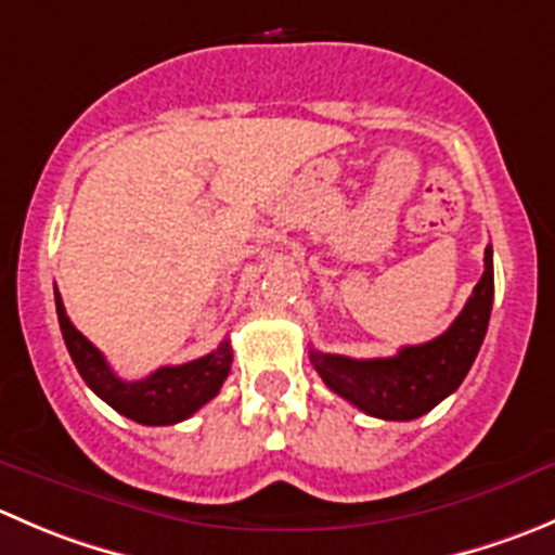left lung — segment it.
Here are the masks:
<instances>
[{
  "label": "left lung",
  "mask_w": 555,
  "mask_h": 555,
  "mask_svg": "<svg viewBox=\"0 0 555 555\" xmlns=\"http://www.w3.org/2000/svg\"><path fill=\"white\" fill-rule=\"evenodd\" d=\"M493 306V249H486V271L464 311L442 336L401 347L392 358L354 360L311 349L317 374L333 392L371 417L414 421L459 390L486 338Z\"/></svg>",
  "instance_id": "8db88e82"
}]
</instances>
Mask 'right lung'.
Wrapping results in <instances>:
<instances>
[{
  "label": "right lung",
  "instance_id": "obj_1",
  "mask_svg": "<svg viewBox=\"0 0 555 555\" xmlns=\"http://www.w3.org/2000/svg\"><path fill=\"white\" fill-rule=\"evenodd\" d=\"M53 298H56L59 327H62L64 344L78 374L102 401L111 403L129 421L141 426H173V423L186 421L203 403L211 401L222 382L228 379L230 363H233L230 341H222L214 352L190 363L163 365L146 379H121L107 365L105 354L69 322L56 287H53Z\"/></svg>",
  "mask_w": 555,
  "mask_h": 555
}]
</instances>
